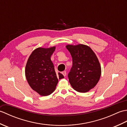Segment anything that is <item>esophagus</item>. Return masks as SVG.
Masks as SVG:
<instances>
[{
  "mask_svg": "<svg viewBox=\"0 0 127 127\" xmlns=\"http://www.w3.org/2000/svg\"><path fill=\"white\" fill-rule=\"evenodd\" d=\"M62 74H63V76H64V77H65V76H66V71H64L62 72Z\"/></svg>",
  "mask_w": 127,
  "mask_h": 127,
  "instance_id": "esophagus-1",
  "label": "esophagus"
}]
</instances>
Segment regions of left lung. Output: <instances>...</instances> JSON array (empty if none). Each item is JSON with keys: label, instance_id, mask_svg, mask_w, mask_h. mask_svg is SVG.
Returning a JSON list of instances; mask_svg holds the SVG:
<instances>
[{"label": "left lung", "instance_id": "obj_1", "mask_svg": "<svg viewBox=\"0 0 127 127\" xmlns=\"http://www.w3.org/2000/svg\"><path fill=\"white\" fill-rule=\"evenodd\" d=\"M66 47L72 59V66L68 74L69 81L75 91L87 92L95 87L101 76L98 59L87 45H68Z\"/></svg>", "mask_w": 127, "mask_h": 127}]
</instances>
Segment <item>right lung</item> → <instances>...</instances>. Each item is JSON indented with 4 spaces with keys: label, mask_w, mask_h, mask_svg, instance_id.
Segmentation results:
<instances>
[{
    "label": "right lung",
    "mask_w": 127,
    "mask_h": 127,
    "mask_svg": "<svg viewBox=\"0 0 127 127\" xmlns=\"http://www.w3.org/2000/svg\"><path fill=\"white\" fill-rule=\"evenodd\" d=\"M56 47H39L34 50L27 62L25 74L31 87L40 95H50L55 91L58 79L64 78L56 74L51 57Z\"/></svg>",
    "instance_id": "add662e5"
}]
</instances>
